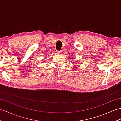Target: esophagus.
<instances>
[{
	"label": "esophagus",
	"mask_w": 121,
	"mask_h": 121,
	"mask_svg": "<svg viewBox=\"0 0 121 121\" xmlns=\"http://www.w3.org/2000/svg\"><path fill=\"white\" fill-rule=\"evenodd\" d=\"M56 53H57L58 55H61V53H62V51H61V50L60 51H56Z\"/></svg>",
	"instance_id": "obj_1"
}]
</instances>
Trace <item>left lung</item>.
I'll use <instances>...</instances> for the list:
<instances>
[{
  "mask_svg": "<svg viewBox=\"0 0 121 121\" xmlns=\"http://www.w3.org/2000/svg\"><path fill=\"white\" fill-rule=\"evenodd\" d=\"M77 62H78V61H77ZM77 66H78V65H77ZM76 66V65H75V66H74V68H76V66Z\"/></svg>",
  "mask_w": 121,
  "mask_h": 121,
  "instance_id": "8db88e82",
  "label": "left lung"
}]
</instances>
